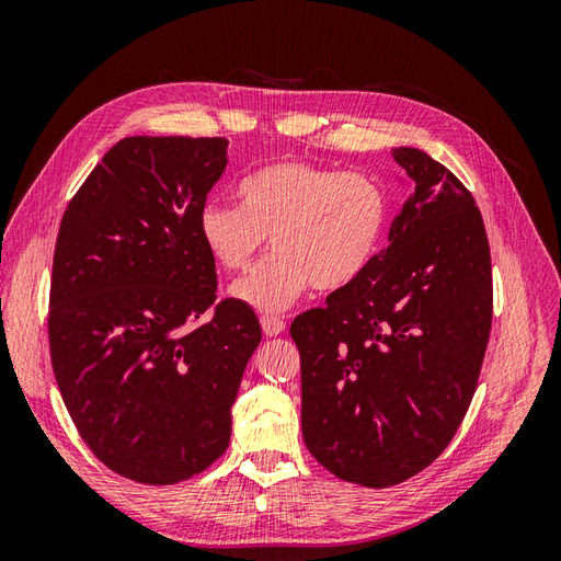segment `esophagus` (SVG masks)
I'll use <instances>...</instances> for the list:
<instances>
[{"label": "esophagus", "mask_w": 561, "mask_h": 561, "mask_svg": "<svg viewBox=\"0 0 561 561\" xmlns=\"http://www.w3.org/2000/svg\"><path fill=\"white\" fill-rule=\"evenodd\" d=\"M260 322H262V330H264L266 336H278L285 330V322L276 316H262Z\"/></svg>", "instance_id": "esophagus-1"}]
</instances>
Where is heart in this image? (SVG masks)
Listing matches in <instances>:
<instances>
[{
  "instance_id": "heart-1",
  "label": "heart",
  "mask_w": 561,
  "mask_h": 561,
  "mask_svg": "<svg viewBox=\"0 0 561 561\" xmlns=\"http://www.w3.org/2000/svg\"><path fill=\"white\" fill-rule=\"evenodd\" d=\"M239 194L241 206H203L198 236L231 274L252 264L268 236L274 254L231 290L262 313L290 309L311 285L339 293L360 280L390 222V196L377 178L301 159L260 168L239 184Z\"/></svg>"
}]
</instances>
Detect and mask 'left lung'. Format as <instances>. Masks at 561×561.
<instances>
[{"label": "left lung", "instance_id": "8db88e82", "mask_svg": "<svg viewBox=\"0 0 561 561\" xmlns=\"http://www.w3.org/2000/svg\"><path fill=\"white\" fill-rule=\"evenodd\" d=\"M367 274L295 318L304 443L339 480L393 486L428 468L468 412L491 330V254L472 194L416 147Z\"/></svg>", "mask_w": 561, "mask_h": 561}]
</instances>
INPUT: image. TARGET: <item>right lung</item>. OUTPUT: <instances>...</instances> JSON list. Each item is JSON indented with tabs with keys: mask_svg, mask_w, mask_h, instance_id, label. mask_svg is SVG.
I'll return each mask as SVG.
<instances>
[{
	"mask_svg": "<svg viewBox=\"0 0 561 561\" xmlns=\"http://www.w3.org/2000/svg\"><path fill=\"white\" fill-rule=\"evenodd\" d=\"M225 138L118 140L67 206L50 276L54 375L83 443L110 470L175 484L229 447L231 407L262 342L254 311L215 304L198 215Z\"/></svg>",
	"mask_w": 561,
	"mask_h": 561,
	"instance_id": "add662e5",
	"label": "right lung"
}]
</instances>
